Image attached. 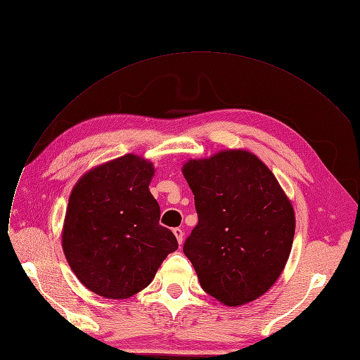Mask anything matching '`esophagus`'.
Segmentation results:
<instances>
[{"label":"esophagus","mask_w":360,"mask_h":360,"mask_svg":"<svg viewBox=\"0 0 360 360\" xmlns=\"http://www.w3.org/2000/svg\"><path fill=\"white\" fill-rule=\"evenodd\" d=\"M173 232H174V236H176V238H177V243L181 245V244H183V240H184V232H183V229H181V228H174Z\"/></svg>","instance_id":"1"}]
</instances>
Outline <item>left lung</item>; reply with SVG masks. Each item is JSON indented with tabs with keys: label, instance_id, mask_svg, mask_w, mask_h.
Instances as JSON below:
<instances>
[{
	"label": "left lung",
	"instance_id": "obj_1",
	"mask_svg": "<svg viewBox=\"0 0 360 360\" xmlns=\"http://www.w3.org/2000/svg\"><path fill=\"white\" fill-rule=\"evenodd\" d=\"M181 172L199 217L183 251L200 286L228 307L260 298L292 250L295 210L285 190L257 155L241 148L188 160Z\"/></svg>",
	"mask_w": 360,
	"mask_h": 360
}]
</instances>
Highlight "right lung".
<instances>
[{"label":"right lung","mask_w":360,"mask_h":360,"mask_svg":"<svg viewBox=\"0 0 360 360\" xmlns=\"http://www.w3.org/2000/svg\"><path fill=\"white\" fill-rule=\"evenodd\" d=\"M151 161L126 154L100 164L72 187L62 250L77 279L108 300H126L150 285L179 244L160 225L150 192Z\"/></svg>","instance_id":"add662e5"}]
</instances>
